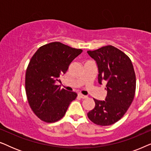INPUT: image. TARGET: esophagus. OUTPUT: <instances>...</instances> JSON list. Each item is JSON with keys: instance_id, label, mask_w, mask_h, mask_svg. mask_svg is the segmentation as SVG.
Here are the masks:
<instances>
[{"instance_id": "34e87169", "label": "esophagus", "mask_w": 151, "mask_h": 151, "mask_svg": "<svg viewBox=\"0 0 151 151\" xmlns=\"http://www.w3.org/2000/svg\"><path fill=\"white\" fill-rule=\"evenodd\" d=\"M79 96H80V98H81L82 99H86V98H88V97L86 96H84V95H82V94H79Z\"/></svg>"}]
</instances>
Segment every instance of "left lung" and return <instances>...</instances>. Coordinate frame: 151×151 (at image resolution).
<instances>
[{
	"instance_id": "8db88e82",
	"label": "left lung",
	"mask_w": 151,
	"mask_h": 151,
	"mask_svg": "<svg viewBox=\"0 0 151 151\" xmlns=\"http://www.w3.org/2000/svg\"><path fill=\"white\" fill-rule=\"evenodd\" d=\"M87 53L96 61L98 82L106 81L107 91L104 101L93 98L96 106L87 116L97 125H111L124 116L134 99L136 77L133 64L127 55L112 45Z\"/></svg>"
}]
</instances>
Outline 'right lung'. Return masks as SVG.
I'll return each mask as SVG.
<instances>
[{"instance_id":"right-lung-1","label":"right lung","mask_w":151,"mask_h":151,"mask_svg":"<svg viewBox=\"0 0 151 151\" xmlns=\"http://www.w3.org/2000/svg\"><path fill=\"white\" fill-rule=\"evenodd\" d=\"M82 52L60 42L40 47L31 58L25 74L29 104L38 118L47 123L60 120L77 97L73 91L55 85L72 61Z\"/></svg>"}]
</instances>
